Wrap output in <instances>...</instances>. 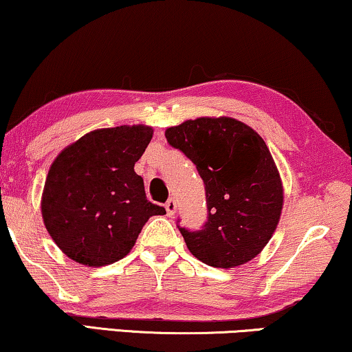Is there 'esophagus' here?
Returning <instances> with one entry per match:
<instances>
[{
    "instance_id": "1",
    "label": "esophagus",
    "mask_w": 352,
    "mask_h": 352,
    "mask_svg": "<svg viewBox=\"0 0 352 352\" xmlns=\"http://www.w3.org/2000/svg\"><path fill=\"white\" fill-rule=\"evenodd\" d=\"M166 212H167V215H169V217H174V215H175V212H177V202H175L174 197H170V199H167V202H166Z\"/></svg>"
}]
</instances>
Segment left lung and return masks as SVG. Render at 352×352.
Masks as SVG:
<instances>
[{"label": "left lung", "mask_w": 352, "mask_h": 352, "mask_svg": "<svg viewBox=\"0 0 352 352\" xmlns=\"http://www.w3.org/2000/svg\"><path fill=\"white\" fill-rule=\"evenodd\" d=\"M166 138L204 182L207 221L178 226L202 263L234 268L255 258L280 219L284 190L273 156L254 129L232 118H197L169 127Z\"/></svg>", "instance_id": "1"}]
</instances>
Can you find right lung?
<instances>
[{"label":"right lung","instance_id":"obj_1","mask_svg":"<svg viewBox=\"0 0 352 352\" xmlns=\"http://www.w3.org/2000/svg\"><path fill=\"white\" fill-rule=\"evenodd\" d=\"M148 126H120L86 133L52 162L41 212L63 254L86 266L124 258L143 225L166 209L146 199L133 166L151 142Z\"/></svg>","mask_w":352,"mask_h":352}]
</instances>
